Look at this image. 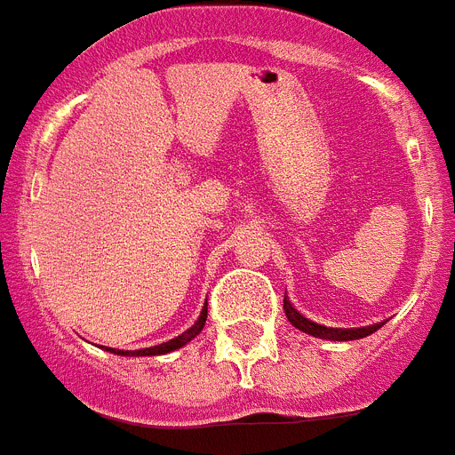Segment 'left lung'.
Returning a JSON list of instances; mask_svg holds the SVG:
<instances>
[{"label": "left lung", "instance_id": "1", "mask_svg": "<svg viewBox=\"0 0 455 455\" xmlns=\"http://www.w3.org/2000/svg\"><path fill=\"white\" fill-rule=\"evenodd\" d=\"M284 315H287L289 323L293 328H299L303 331L305 335L319 337V339H331V341H353V339H363V337L373 335L378 328H383V323H373V325H363V328H331V325H321L315 323V321H309L307 316H303L299 309L293 307L291 300L287 299V293H284Z\"/></svg>", "mask_w": 455, "mask_h": 455}]
</instances>
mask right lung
I'll return each instance as SVG.
<instances>
[{
    "label": "right lung",
    "mask_w": 455,
    "mask_h": 455,
    "mask_svg": "<svg viewBox=\"0 0 455 455\" xmlns=\"http://www.w3.org/2000/svg\"><path fill=\"white\" fill-rule=\"evenodd\" d=\"M204 321H207V303H204L198 321H196V323H193L188 331H184L182 335H178V337H172V339L164 341V344H156V347H150V348H139V351H120V348H108V347H102V348L108 353H114V355H127V357L166 355V353H172V351H178V348H182L184 344H188V341L193 339V337H198L200 331L204 328Z\"/></svg>",
    "instance_id": "1"
}]
</instances>
